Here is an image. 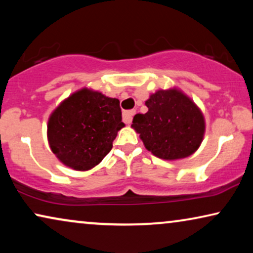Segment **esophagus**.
<instances>
[{
	"label": "esophagus",
	"instance_id": "obj_1",
	"mask_svg": "<svg viewBox=\"0 0 253 253\" xmlns=\"http://www.w3.org/2000/svg\"><path fill=\"white\" fill-rule=\"evenodd\" d=\"M134 114H136V110H126V112L123 113V122L126 124H130L131 121H132V117Z\"/></svg>",
	"mask_w": 253,
	"mask_h": 253
}]
</instances>
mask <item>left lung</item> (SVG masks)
Segmentation results:
<instances>
[{"instance_id":"obj_1","label":"left lung","mask_w":253,"mask_h":253,"mask_svg":"<svg viewBox=\"0 0 253 253\" xmlns=\"http://www.w3.org/2000/svg\"><path fill=\"white\" fill-rule=\"evenodd\" d=\"M147 113L134 115L131 126L145 147L164 160H177L198 150L205 133L204 115L177 88L159 89L145 102Z\"/></svg>"}]
</instances>
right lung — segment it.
Instances as JSON below:
<instances>
[{"label": "right lung", "mask_w": 253, "mask_h": 253, "mask_svg": "<svg viewBox=\"0 0 253 253\" xmlns=\"http://www.w3.org/2000/svg\"><path fill=\"white\" fill-rule=\"evenodd\" d=\"M124 126L120 101L82 88L65 99L48 120V143L62 164L88 170L102 161Z\"/></svg>", "instance_id": "1"}]
</instances>
